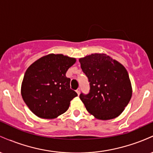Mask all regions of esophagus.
<instances>
[{
  "label": "esophagus",
  "instance_id": "obj_1",
  "mask_svg": "<svg viewBox=\"0 0 153 153\" xmlns=\"http://www.w3.org/2000/svg\"><path fill=\"white\" fill-rule=\"evenodd\" d=\"M76 93H77V94H78V95L79 96V95H80V88L77 89V90H76Z\"/></svg>",
  "mask_w": 153,
  "mask_h": 153
}]
</instances>
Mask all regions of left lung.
<instances>
[{
  "label": "left lung",
  "mask_w": 153,
  "mask_h": 153,
  "mask_svg": "<svg viewBox=\"0 0 153 153\" xmlns=\"http://www.w3.org/2000/svg\"><path fill=\"white\" fill-rule=\"evenodd\" d=\"M79 62L90 85L88 94H80L88 111L101 120L120 115L132 94L125 68L103 54H92Z\"/></svg>",
  "instance_id": "left-lung-1"
}]
</instances>
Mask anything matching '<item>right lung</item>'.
<instances>
[{"instance_id": "1", "label": "right lung", "mask_w": 153, "mask_h": 153, "mask_svg": "<svg viewBox=\"0 0 153 153\" xmlns=\"http://www.w3.org/2000/svg\"><path fill=\"white\" fill-rule=\"evenodd\" d=\"M75 62V58L51 54L39 59L26 70L22 96L35 115L53 119L68 109L71 100L78 96L71 88V79L65 75Z\"/></svg>"}]
</instances>
